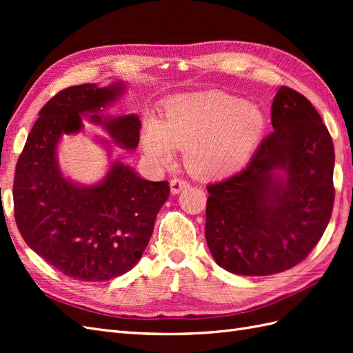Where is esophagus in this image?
Segmentation results:
<instances>
[{
  "mask_svg": "<svg viewBox=\"0 0 353 353\" xmlns=\"http://www.w3.org/2000/svg\"><path fill=\"white\" fill-rule=\"evenodd\" d=\"M187 187H188V183L185 179H181V178L170 179V193H172V194L181 193V191L185 190Z\"/></svg>",
  "mask_w": 353,
  "mask_h": 353,
  "instance_id": "34e87169",
  "label": "esophagus"
}]
</instances>
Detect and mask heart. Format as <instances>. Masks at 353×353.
Listing matches in <instances>:
<instances>
[{
  "label": "heart",
  "mask_w": 353,
  "mask_h": 353,
  "mask_svg": "<svg viewBox=\"0 0 353 353\" xmlns=\"http://www.w3.org/2000/svg\"><path fill=\"white\" fill-rule=\"evenodd\" d=\"M265 114L244 99L222 91L184 94L168 101L162 117L144 123L143 148L166 166L185 148L188 169L201 178L236 174L249 162L265 132Z\"/></svg>",
  "instance_id": "b5f03b06"
}]
</instances>
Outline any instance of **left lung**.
I'll return each instance as SVG.
<instances>
[{"label": "left lung", "mask_w": 353, "mask_h": 353, "mask_svg": "<svg viewBox=\"0 0 353 353\" xmlns=\"http://www.w3.org/2000/svg\"><path fill=\"white\" fill-rule=\"evenodd\" d=\"M274 131L244 170L208 187L206 243L228 272L262 276L302 262L323 237L334 203V145L302 94L281 87Z\"/></svg>", "instance_id": "left-lung-1"}]
</instances>
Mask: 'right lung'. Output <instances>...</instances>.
Here are the masks:
<instances>
[{
  "label": "right lung",
  "instance_id": "add662e5",
  "mask_svg": "<svg viewBox=\"0 0 353 353\" xmlns=\"http://www.w3.org/2000/svg\"><path fill=\"white\" fill-rule=\"evenodd\" d=\"M125 91L119 79L108 87L83 83L60 91L41 109L17 160L13 199L20 234L47 263L82 281H108L132 270L169 197L168 181L144 179L119 160L91 185L61 172L59 144L63 135L83 131V119L100 125L121 148L138 147L140 117L101 114ZM95 140L112 153L108 140Z\"/></svg>",
  "mask_w": 353,
  "mask_h": 353
}]
</instances>
